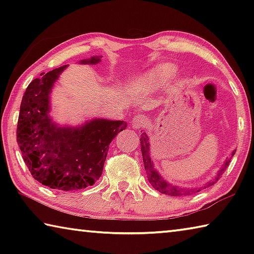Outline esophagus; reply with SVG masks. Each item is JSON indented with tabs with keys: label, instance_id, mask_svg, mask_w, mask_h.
Wrapping results in <instances>:
<instances>
[{
	"label": "esophagus",
	"instance_id": "obj_1",
	"mask_svg": "<svg viewBox=\"0 0 254 254\" xmlns=\"http://www.w3.org/2000/svg\"><path fill=\"white\" fill-rule=\"evenodd\" d=\"M132 127L134 130H140V128H145L149 126V120L143 114H139L136 117L133 118L132 120Z\"/></svg>",
	"mask_w": 254,
	"mask_h": 254
}]
</instances>
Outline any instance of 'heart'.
I'll list each match as a JSON object with an SVG mask.
<instances>
[{
  "instance_id": "b5f03b06",
  "label": "heart",
  "mask_w": 254,
  "mask_h": 254,
  "mask_svg": "<svg viewBox=\"0 0 254 254\" xmlns=\"http://www.w3.org/2000/svg\"><path fill=\"white\" fill-rule=\"evenodd\" d=\"M175 67L173 65H160L156 69L150 71L148 75L135 81V87L142 91H151L159 86L165 85L175 74Z\"/></svg>"
}]
</instances>
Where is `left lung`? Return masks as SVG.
<instances>
[{"mask_svg": "<svg viewBox=\"0 0 254 254\" xmlns=\"http://www.w3.org/2000/svg\"><path fill=\"white\" fill-rule=\"evenodd\" d=\"M141 151H142V158H143V163H144V169L147 171V177L149 183L151 184V186L156 189V190L160 191L161 194H166V195H170V196H183V195H190L192 192H197L199 191V188H180L178 186H174V185H170L163 180L161 178V176L159 175L156 169L153 168V163L150 159V154H149V143H148V136L145 135V133H143L142 136H141ZM235 150L232 152L231 157L234 156ZM231 161V158L227 159L225 161L224 165H223V168L218 171V174L215 179H213L212 182H209L207 184V186H210V185H214V183H216L218 179H220L221 176L224 173L225 169L229 166V163ZM206 187V186H205Z\"/></svg>", "mask_w": 254, "mask_h": 254, "instance_id": "left-lung-1", "label": "left lung"}]
</instances>
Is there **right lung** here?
Masks as SVG:
<instances>
[{
    "label": "right lung",
    "mask_w": 254,
    "mask_h": 254,
    "mask_svg": "<svg viewBox=\"0 0 254 254\" xmlns=\"http://www.w3.org/2000/svg\"><path fill=\"white\" fill-rule=\"evenodd\" d=\"M100 57L81 64L100 63ZM62 66L42 72L25 89L16 127L22 158L32 177L40 184L59 190H78L92 186L101 177L109 145L124 121L95 119L79 127H59L49 117V94L65 69Z\"/></svg>",
    "instance_id": "1"
}]
</instances>
